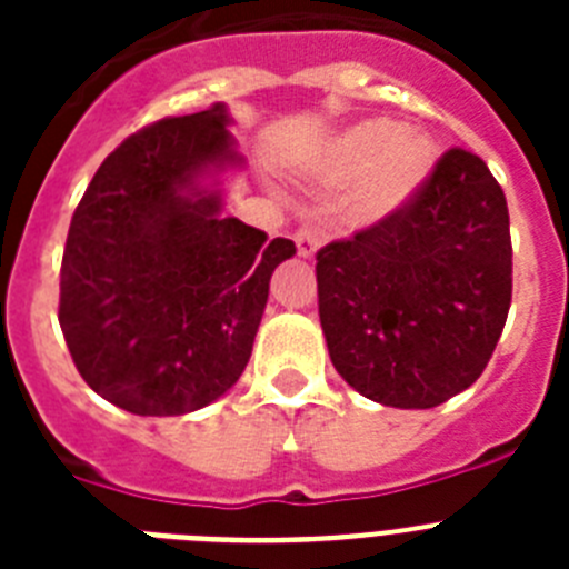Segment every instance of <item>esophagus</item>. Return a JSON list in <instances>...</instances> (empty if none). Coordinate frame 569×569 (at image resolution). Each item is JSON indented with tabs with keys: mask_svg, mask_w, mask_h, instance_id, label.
I'll list each match as a JSON object with an SVG mask.
<instances>
[{
	"mask_svg": "<svg viewBox=\"0 0 569 569\" xmlns=\"http://www.w3.org/2000/svg\"><path fill=\"white\" fill-rule=\"evenodd\" d=\"M293 241H296V250H299L301 259H313L316 250L321 248L319 233H316V230H308V228H301L299 233L293 236Z\"/></svg>",
	"mask_w": 569,
	"mask_h": 569,
	"instance_id": "obj_1",
	"label": "esophagus"
}]
</instances>
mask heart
Masks as SVG:
<instances>
[{"label": "heart", "mask_w": 569, "mask_h": 569, "mask_svg": "<svg viewBox=\"0 0 569 569\" xmlns=\"http://www.w3.org/2000/svg\"><path fill=\"white\" fill-rule=\"evenodd\" d=\"M433 170V148L421 133H399L387 119H361L336 133L316 159L325 184L347 188L350 216L359 228H376L410 208Z\"/></svg>", "instance_id": "obj_1"}]
</instances>
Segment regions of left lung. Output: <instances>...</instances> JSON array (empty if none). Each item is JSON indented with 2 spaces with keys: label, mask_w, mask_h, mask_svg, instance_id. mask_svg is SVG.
Masks as SVG:
<instances>
[{
  "label": "left lung",
  "mask_w": 569,
  "mask_h": 569,
  "mask_svg": "<svg viewBox=\"0 0 569 569\" xmlns=\"http://www.w3.org/2000/svg\"><path fill=\"white\" fill-rule=\"evenodd\" d=\"M319 319L365 399L427 410L479 379L512 293L507 199L479 156H441L410 208L316 256Z\"/></svg>",
  "instance_id": "obj_1"
}]
</instances>
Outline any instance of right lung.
Masks as SVG:
<instances>
[{
    "label": "right lung",
    "instance_id": "1",
    "mask_svg": "<svg viewBox=\"0 0 569 569\" xmlns=\"http://www.w3.org/2000/svg\"><path fill=\"white\" fill-rule=\"evenodd\" d=\"M228 104L124 139L84 190L59 325L82 379L136 416H184L239 381L290 239L224 213L244 168Z\"/></svg>",
    "mask_w": 569,
    "mask_h": 569
}]
</instances>
